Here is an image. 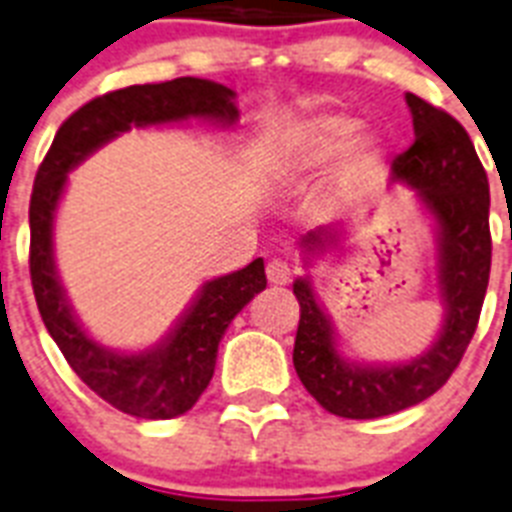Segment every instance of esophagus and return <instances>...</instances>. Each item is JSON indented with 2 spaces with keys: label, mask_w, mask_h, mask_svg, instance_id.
Returning a JSON list of instances; mask_svg holds the SVG:
<instances>
[{
  "label": "esophagus",
  "mask_w": 512,
  "mask_h": 512,
  "mask_svg": "<svg viewBox=\"0 0 512 512\" xmlns=\"http://www.w3.org/2000/svg\"><path fill=\"white\" fill-rule=\"evenodd\" d=\"M265 273H268L270 284H276V286L289 284V281H292V278H294V270L289 268V265H286L284 260H270L268 268H265Z\"/></svg>",
  "instance_id": "esophagus-1"
}]
</instances>
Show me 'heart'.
Masks as SVG:
<instances>
[{
	"instance_id": "1",
	"label": "heart",
	"mask_w": 512,
	"mask_h": 512,
	"mask_svg": "<svg viewBox=\"0 0 512 512\" xmlns=\"http://www.w3.org/2000/svg\"><path fill=\"white\" fill-rule=\"evenodd\" d=\"M360 134V123L357 118L342 115V112H326V115H315V118L299 123L292 131L289 147L299 165L305 168H318L328 165L331 160L350 149L352 141ZM376 160V152L368 144H360L355 162L360 168H368Z\"/></svg>"
}]
</instances>
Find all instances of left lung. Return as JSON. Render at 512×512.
<instances>
[{"label": "left lung", "instance_id": "left-lung-1", "mask_svg": "<svg viewBox=\"0 0 512 512\" xmlns=\"http://www.w3.org/2000/svg\"><path fill=\"white\" fill-rule=\"evenodd\" d=\"M413 112L415 141L394 157L392 176L418 189V197L439 220V281L444 297V326L426 355L405 365L357 368L344 363L334 344V328L315 302L305 278L294 281L299 326L294 339V368L318 405L339 418L368 421L400 413L429 400L463 360L479 326L489 268V181L473 141L450 112L426 99L405 94ZM339 242L331 228L302 239L310 252Z\"/></svg>", "mask_w": 512, "mask_h": 512}]
</instances>
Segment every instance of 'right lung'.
<instances>
[{
    "label": "right lung",
    "mask_w": 512,
    "mask_h": 512,
    "mask_svg": "<svg viewBox=\"0 0 512 512\" xmlns=\"http://www.w3.org/2000/svg\"><path fill=\"white\" fill-rule=\"evenodd\" d=\"M186 118L234 123L239 118L234 91L215 81L186 76L165 83L126 86L91 99L78 107L54 136L33 181L28 207V265L41 321L70 368L91 392L118 407L120 413L149 421L184 415L205 392L215 373L218 344L228 323L268 284L263 260L257 257L247 268L207 281L184 321L160 347L139 355H118L91 342L70 313L68 299L54 273L52 220L62 186L68 181V170L76 168L83 157H89L94 149L131 126H157Z\"/></svg>",
    "instance_id": "right-lung-1"
}]
</instances>
